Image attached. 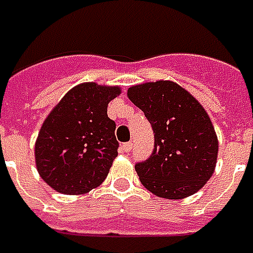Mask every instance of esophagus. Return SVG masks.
<instances>
[{"label": "esophagus", "mask_w": 253, "mask_h": 253, "mask_svg": "<svg viewBox=\"0 0 253 253\" xmlns=\"http://www.w3.org/2000/svg\"><path fill=\"white\" fill-rule=\"evenodd\" d=\"M131 148H133V144H131V142H125V144L120 145V151H122V152H130Z\"/></svg>", "instance_id": "34e87169"}]
</instances>
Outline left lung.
<instances>
[{"mask_svg":"<svg viewBox=\"0 0 253 253\" xmlns=\"http://www.w3.org/2000/svg\"><path fill=\"white\" fill-rule=\"evenodd\" d=\"M130 101L154 130V151L135 171L142 185L161 198L181 199L201 190L213 174L217 137L208 113L188 91L173 82L130 87Z\"/></svg>","mask_w":253,"mask_h":253,"instance_id":"left-lung-1","label":"left lung"}]
</instances>
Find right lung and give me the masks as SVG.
I'll return each instance as SVG.
<instances>
[{"label": "right lung", "instance_id": "right-lung-1", "mask_svg": "<svg viewBox=\"0 0 253 253\" xmlns=\"http://www.w3.org/2000/svg\"><path fill=\"white\" fill-rule=\"evenodd\" d=\"M119 87L84 83L69 91L48 115L36 141L41 178L62 194H84L104 181L119 142L108 118Z\"/></svg>", "mask_w": 253, "mask_h": 253}]
</instances>
